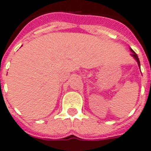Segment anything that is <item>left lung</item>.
<instances>
[{"mask_svg":"<svg viewBox=\"0 0 151 151\" xmlns=\"http://www.w3.org/2000/svg\"><path fill=\"white\" fill-rule=\"evenodd\" d=\"M130 50H131V52H132V54H131V55H132L133 57H134V58L136 59V61H138V66L140 67V61H139V59H138V55H137V54H136V53H135V52H134V50H131V49H130Z\"/></svg>","mask_w":151,"mask_h":151,"instance_id":"left-lung-1","label":"left lung"}]
</instances>
